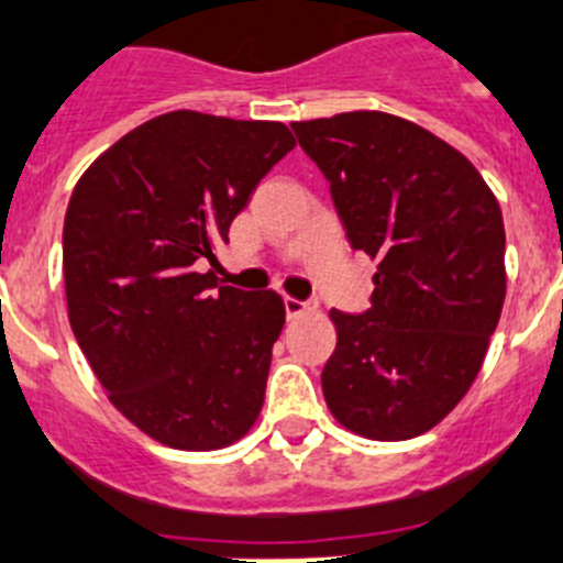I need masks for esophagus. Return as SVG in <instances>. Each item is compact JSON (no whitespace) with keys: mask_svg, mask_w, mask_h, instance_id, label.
Returning <instances> with one entry per match:
<instances>
[{"mask_svg":"<svg viewBox=\"0 0 563 563\" xmlns=\"http://www.w3.org/2000/svg\"><path fill=\"white\" fill-rule=\"evenodd\" d=\"M285 309H287V318H290V321H296V318L316 312V303L298 301V298H285Z\"/></svg>","mask_w":563,"mask_h":563,"instance_id":"obj_1","label":"esophagus"}]
</instances>
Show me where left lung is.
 Instances as JSON below:
<instances>
[{
	"label": "left lung",
	"mask_w": 563,
	"mask_h": 563,
	"mask_svg": "<svg viewBox=\"0 0 563 563\" xmlns=\"http://www.w3.org/2000/svg\"><path fill=\"white\" fill-rule=\"evenodd\" d=\"M354 251L376 262L371 309L329 318L323 399L345 430L407 441L455 410L483 368L505 301L497 198L452 144L385 111L292 122Z\"/></svg>",
	"instance_id": "1"
}]
</instances>
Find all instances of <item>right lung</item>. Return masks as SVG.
<instances>
[{
    "label": "right lung",
    "mask_w": 563,
    "mask_h": 563,
    "mask_svg": "<svg viewBox=\"0 0 563 563\" xmlns=\"http://www.w3.org/2000/svg\"><path fill=\"white\" fill-rule=\"evenodd\" d=\"M296 147L282 122L169 111L80 175L64 220L69 323L108 399L187 452L247 435L265 401L285 301L200 273L267 169Z\"/></svg>",
    "instance_id": "1"
}]
</instances>
